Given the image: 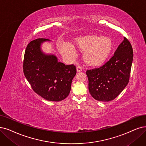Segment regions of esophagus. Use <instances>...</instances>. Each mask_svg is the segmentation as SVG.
Returning <instances> with one entry per match:
<instances>
[{
    "mask_svg": "<svg viewBox=\"0 0 146 146\" xmlns=\"http://www.w3.org/2000/svg\"><path fill=\"white\" fill-rule=\"evenodd\" d=\"M81 71H82V68H81V66L78 65V66H77V71L78 72H81Z\"/></svg>",
    "mask_w": 146,
    "mask_h": 146,
    "instance_id": "obj_1",
    "label": "esophagus"
}]
</instances>
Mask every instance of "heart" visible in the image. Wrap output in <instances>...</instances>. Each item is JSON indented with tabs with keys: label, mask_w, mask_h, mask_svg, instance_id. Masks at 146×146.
<instances>
[{
	"label": "heart",
	"mask_w": 146,
	"mask_h": 146,
	"mask_svg": "<svg viewBox=\"0 0 146 146\" xmlns=\"http://www.w3.org/2000/svg\"><path fill=\"white\" fill-rule=\"evenodd\" d=\"M78 47L84 51L85 62L91 66L101 65L108 59L113 49L111 40L107 37L90 36L78 40Z\"/></svg>",
	"instance_id": "obj_1"
}]
</instances>
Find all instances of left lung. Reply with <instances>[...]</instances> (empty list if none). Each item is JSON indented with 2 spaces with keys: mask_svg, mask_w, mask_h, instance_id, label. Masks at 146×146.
<instances>
[{
  "mask_svg": "<svg viewBox=\"0 0 146 146\" xmlns=\"http://www.w3.org/2000/svg\"><path fill=\"white\" fill-rule=\"evenodd\" d=\"M133 56L132 45L124 37L107 62L98 68L87 70L89 90L95 100L112 101L123 90L129 82Z\"/></svg>",
  "mask_w": 146,
  "mask_h": 146,
  "instance_id": "left-lung-1",
  "label": "left lung"
}]
</instances>
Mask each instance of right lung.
Here are the masks:
<instances>
[{"label": "right lung", "mask_w": 146, "mask_h": 146, "mask_svg": "<svg viewBox=\"0 0 146 146\" xmlns=\"http://www.w3.org/2000/svg\"><path fill=\"white\" fill-rule=\"evenodd\" d=\"M49 40L38 38L27 45L23 72L35 92L46 100L58 102L69 95L77 71L74 65H65L56 56L43 53L40 45Z\"/></svg>", "instance_id": "add662e5"}]
</instances>
